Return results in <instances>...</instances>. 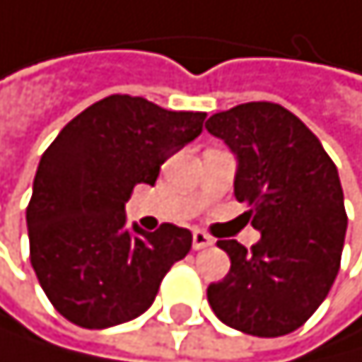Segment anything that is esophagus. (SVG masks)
<instances>
[{"label":"esophagus","instance_id":"1","mask_svg":"<svg viewBox=\"0 0 362 362\" xmlns=\"http://www.w3.org/2000/svg\"><path fill=\"white\" fill-rule=\"evenodd\" d=\"M211 245H213V238L209 233L199 231V228H197V231H192V247L197 249V252H199V249L211 247Z\"/></svg>","mask_w":362,"mask_h":362}]
</instances>
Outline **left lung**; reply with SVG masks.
<instances>
[{
	"label": "left lung",
	"instance_id": "left-lung-1",
	"mask_svg": "<svg viewBox=\"0 0 362 362\" xmlns=\"http://www.w3.org/2000/svg\"><path fill=\"white\" fill-rule=\"evenodd\" d=\"M206 129L235 156L233 194L260 233L249 252L238 240H217L231 269L209 286V304L231 329L286 336L317 310L338 276L347 233L338 168L279 104L233 106L209 117Z\"/></svg>",
	"mask_w": 362,
	"mask_h": 362
}]
</instances>
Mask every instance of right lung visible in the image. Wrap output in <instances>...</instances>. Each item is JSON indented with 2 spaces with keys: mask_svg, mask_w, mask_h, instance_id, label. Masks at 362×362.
Listing matches in <instances>:
<instances>
[{
  "mask_svg": "<svg viewBox=\"0 0 362 362\" xmlns=\"http://www.w3.org/2000/svg\"><path fill=\"white\" fill-rule=\"evenodd\" d=\"M206 113L110 95L88 106L42 153L26 209L31 265L65 320L108 329L142 315L168 269L192 247L188 228H127L138 183L202 134Z\"/></svg>",
  "mask_w": 362,
  "mask_h": 362,
  "instance_id": "right-lung-1",
  "label": "right lung"
}]
</instances>
